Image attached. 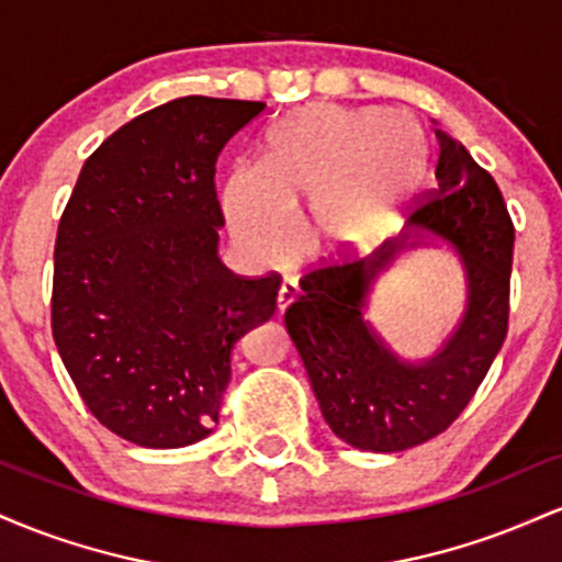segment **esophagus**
Masks as SVG:
<instances>
[{"instance_id":"34e87169","label":"esophagus","mask_w":562,"mask_h":562,"mask_svg":"<svg viewBox=\"0 0 562 562\" xmlns=\"http://www.w3.org/2000/svg\"><path fill=\"white\" fill-rule=\"evenodd\" d=\"M295 295H299V285H295V280H282L280 293H277V312H285L290 303L295 301Z\"/></svg>"}]
</instances>
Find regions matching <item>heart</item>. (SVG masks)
Segmentation results:
<instances>
[{"label":"heart","instance_id":"obj_1","mask_svg":"<svg viewBox=\"0 0 562 562\" xmlns=\"http://www.w3.org/2000/svg\"><path fill=\"white\" fill-rule=\"evenodd\" d=\"M409 131L418 145L415 161ZM380 140L386 147L383 175L374 169ZM423 166L420 132L406 115L383 108H303L269 128L256 173H229L222 187L224 216L237 240L261 261L290 254L288 214L301 209H312L306 237L317 250H364L396 227L402 200L420 182Z\"/></svg>","mask_w":562,"mask_h":562}]
</instances>
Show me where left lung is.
I'll return each mask as SVG.
<instances>
[{
  "mask_svg": "<svg viewBox=\"0 0 562 562\" xmlns=\"http://www.w3.org/2000/svg\"><path fill=\"white\" fill-rule=\"evenodd\" d=\"M436 190L409 216L457 248L468 306L451 338L420 364L398 359L364 322L375 277L423 240L404 232L364 261L335 259L301 277L285 325L333 434L362 451H404L449 428L507 338L515 227L505 198L465 145L436 128Z\"/></svg>",
  "mask_w": 562,
  "mask_h": 562,
  "instance_id": "obj_1",
  "label": "left lung"
}]
</instances>
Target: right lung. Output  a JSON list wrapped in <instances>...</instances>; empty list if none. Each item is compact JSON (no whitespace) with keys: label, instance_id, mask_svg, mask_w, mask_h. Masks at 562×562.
<instances>
[{"label":"right lung","instance_id":"add662e5","mask_svg":"<svg viewBox=\"0 0 562 562\" xmlns=\"http://www.w3.org/2000/svg\"><path fill=\"white\" fill-rule=\"evenodd\" d=\"M263 102L179 97L87 158L55 240L53 335L115 436L177 449L214 430L232 348L277 308L280 274H232L216 160Z\"/></svg>","mask_w":562,"mask_h":562}]
</instances>
